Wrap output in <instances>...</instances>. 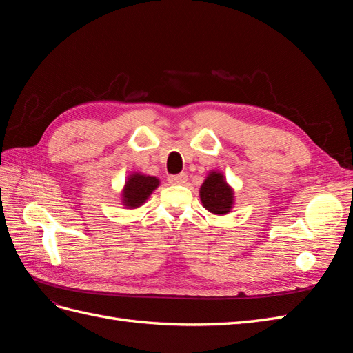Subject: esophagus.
Wrapping results in <instances>:
<instances>
[{"instance_id": "34e87169", "label": "esophagus", "mask_w": 353, "mask_h": 353, "mask_svg": "<svg viewBox=\"0 0 353 353\" xmlns=\"http://www.w3.org/2000/svg\"><path fill=\"white\" fill-rule=\"evenodd\" d=\"M169 184L172 185H183L187 183V174H178V175H170L168 178Z\"/></svg>"}]
</instances>
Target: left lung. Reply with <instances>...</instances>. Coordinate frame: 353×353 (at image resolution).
<instances>
[{
  "mask_svg": "<svg viewBox=\"0 0 353 353\" xmlns=\"http://www.w3.org/2000/svg\"><path fill=\"white\" fill-rule=\"evenodd\" d=\"M199 196L201 206L212 215H228L236 205V193L227 183V178L221 170H209L205 181L200 185Z\"/></svg>",
  "mask_w": 353,
  "mask_h": 353,
  "instance_id": "left-lung-1",
  "label": "left lung"
}]
</instances>
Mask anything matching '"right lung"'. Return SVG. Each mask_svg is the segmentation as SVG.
Masks as SVG:
<instances>
[{
    "mask_svg": "<svg viewBox=\"0 0 353 353\" xmlns=\"http://www.w3.org/2000/svg\"><path fill=\"white\" fill-rule=\"evenodd\" d=\"M160 185V179L143 172H131L121 190V205L125 209H140Z\"/></svg>",
    "mask_w": 353,
    "mask_h": 353,
    "instance_id": "obj_1",
    "label": "right lung"
}]
</instances>
